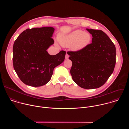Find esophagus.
<instances>
[{
  "label": "esophagus",
  "instance_id": "1",
  "mask_svg": "<svg viewBox=\"0 0 129 129\" xmlns=\"http://www.w3.org/2000/svg\"><path fill=\"white\" fill-rule=\"evenodd\" d=\"M68 58H69V55L67 53H66V56H65V59H68Z\"/></svg>",
  "mask_w": 129,
  "mask_h": 129
}]
</instances>
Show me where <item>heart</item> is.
I'll return each mask as SVG.
<instances>
[{"mask_svg": "<svg viewBox=\"0 0 129 129\" xmlns=\"http://www.w3.org/2000/svg\"><path fill=\"white\" fill-rule=\"evenodd\" d=\"M61 44L64 47H71L75 51L85 48L91 40V35L88 32L76 30L66 35H61L59 38Z\"/></svg>", "mask_w": 129, "mask_h": 129, "instance_id": "obj_1", "label": "heart"}]
</instances>
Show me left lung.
<instances>
[{"label":"left lung","instance_id":"obj_1","mask_svg":"<svg viewBox=\"0 0 129 129\" xmlns=\"http://www.w3.org/2000/svg\"><path fill=\"white\" fill-rule=\"evenodd\" d=\"M92 36V43L79 51H68L72 64V80L81 88L92 89L103 86L113 73L116 63V48L101 30L86 29Z\"/></svg>","mask_w":129,"mask_h":129}]
</instances>
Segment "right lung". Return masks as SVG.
Wrapping results in <instances>:
<instances>
[{"label":"right lung","mask_w":129,"mask_h":129,"mask_svg":"<svg viewBox=\"0 0 129 129\" xmlns=\"http://www.w3.org/2000/svg\"><path fill=\"white\" fill-rule=\"evenodd\" d=\"M52 27L27 28L15 41L13 47L14 68L25 84L40 87L51 79L53 69L65 59L66 51L50 55L47 48L54 43Z\"/></svg>","instance_id":"right-lung-1"}]
</instances>
